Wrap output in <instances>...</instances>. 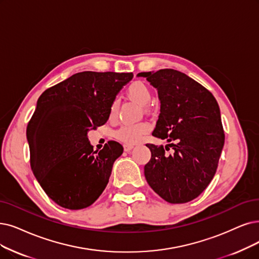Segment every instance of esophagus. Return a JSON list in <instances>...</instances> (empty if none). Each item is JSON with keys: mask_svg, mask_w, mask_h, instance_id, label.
Returning a JSON list of instances; mask_svg holds the SVG:
<instances>
[{"mask_svg": "<svg viewBox=\"0 0 259 259\" xmlns=\"http://www.w3.org/2000/svg\"><path fill=\"white\" fill-rule=\"evenodd\" d=\"M133 148H134V146H132V144H125V146H124V151L130 152Z\"/></svg>", "mask_w": 259, "mask_h": 259, "instance_id": "1", "label": "esophagus"}]
</instances>
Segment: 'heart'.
Segmentation results:
<instances>
[{"label": "heart", "mask_w": 259, "mask_h": 259, "mask_svg": "<svg viewBox=\"0 0 259 259\" xmlns=\"http://www.w3.org/2000/svg\"><path fill=\"white\" fill-rule=\"evenodd\" d=\"M126 96L137 102L138 104L144 106L147 105L152 98L151 89L147 84H144L141 80H135L131 82L125 90ZM118 112V104L113 102L109 108L110 118L115 117ZM150 131V124L142 122L135 124H124L115 134L117 139L126 144H135L139 142L143 136Z\"/></svg>", "instance_id": "b5f03b06"}]
</instances>
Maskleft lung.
<instances>
[{
    "label": "left lung",
    "mask_w": 259,
    "mask_h": 259,
    "mask_svg": "<svg viewBox=\"0 0 259 259\" xmlns=\"http://www.w3.org/2000/svg\"><path fill=\"white\" fill-rule=\"evenodd\" d=\"M157 89L160 113L153 136L167 139L162 146L147 143L151 159L144 177L160 198L172 204L192 201L206 189L218 168L224 146L220 108L210 91L173 69L141 72Z\"/></svg>",
    "instance_id": "left-lung-1"
}]
</instances>
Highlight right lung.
<instances>
[{
	"label": "right lung",
	"instance_id": "add662e5",
	"mask_svg": "<svg viewBox=\"0 0 259 259\" xmlns=\"http://www.w3.org/2000/svg\"><path fill=\"white\" fill-rule=\"evenodd\" d=\"M133 76L79 72L39 97L26 128L30 168L41 188L61 207L86 208L107 186L123 147L111 140L94 151L87 134L107 122L110 105Z\"/></svg>",
	"mask_w": 259,
	"mask_h": 259
}]
</instances>
